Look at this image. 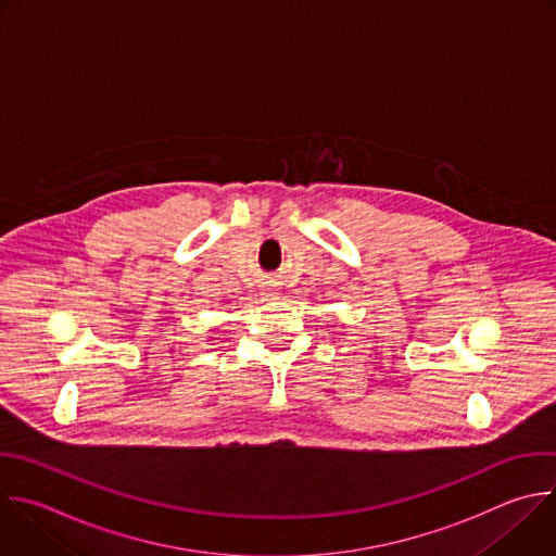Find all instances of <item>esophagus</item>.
<instances>
[{"mask_svg":"<svg viewBox=\"0 0 556 556\" xmlns=\"http://www.w3.org/2000/svg\"><path fill=\"white\" fill-rule=\"evenodd\" d=\"M264 296H266V299H277V292H273V290H266V292H264Z\"/></svg>","mask_w":556,"mask_h":556,"instance_id":"34e87169","label":"esophagus"}]
</instances>
